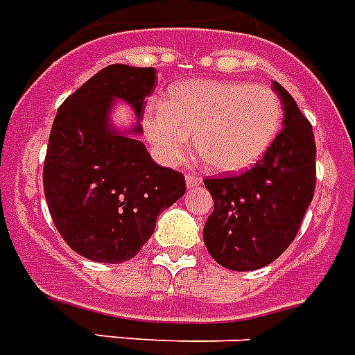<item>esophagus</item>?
I'll use <instances>...</instances> for the list:
<instances>
[{
  "instance_id": "esophagus-1",
  "label": "esophagus",
  "mask_w": 355,
  "mask_h": 355,
  "mask_svg": "<svg viewBox=\"0 0 355 355\" xmlns=\"http://www.w3.org/2000/svg\"><path fill=\"white\" fill-rule=\"evenodd\" d=\"M202 182V178L197 177V175H186V184H188V188H195V186H199Z\"/></svg>"
}]
</instances>
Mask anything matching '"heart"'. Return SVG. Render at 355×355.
<instances>
[{"label":"heart","mask_w":355,"mask_h":355,"mask_svg":"<svg viewBox=\"0 0 355 355\" xmlns=\"http://www.w3.org/2000/svg\"><path fill=\"white\" fill-rule=\"evenodd\" d=\"M282 125V101L267 86L193 79L171 86L166 105L150 101L144 132L164 164L195 150L217 173H239L267 153Z\"/></svg>","instance_id":"b5f03b06"}]
</instances>
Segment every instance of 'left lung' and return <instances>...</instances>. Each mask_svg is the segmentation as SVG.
Returning a JSON list of instances; mask_svg holds the SVG:
<instances>
[{
    "label": "left lung",
    "mask_w": 355,
    "mask_h": 355,
    "mask_svg": "<svg viewBox=\"0 0 355 355\" xmlns=\"http://www.w3.org/2000/svg\"><path fill=\"white\" fill-rule=\"evenodd\" d=\"M284 105V128L248 171L206 178L214 211L202 230L217 263L230 270H254L272 263L293 243L315 193L311 123L289 92L272 85Z\"/></svg>",
    "instance_id": "1"
}]
</instances>
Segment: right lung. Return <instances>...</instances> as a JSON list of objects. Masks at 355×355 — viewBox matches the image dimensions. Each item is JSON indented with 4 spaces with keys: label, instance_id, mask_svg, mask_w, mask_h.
<instances>
[{
    "label": "right lung",
    "instance_id": "right-lung-1",
    "mask_svg": "<svg viewBox=\"0 0 355 355\" xmlns=\"http://www.w3.org/2000/svg\"><path fill=\"white\" fill-rule=\"evenodd\" d=\"M155 68L112 64L60 105L53 121L44 193L55 227L75 252L99 263L134 258L156 217L186 191L182 173L160 167L136 139L141 127L114 130L110 108L128 103L144 118Z\"/></svg>",
    "mask_w": 355,
    "mask_h": 355
}]
</instances>
